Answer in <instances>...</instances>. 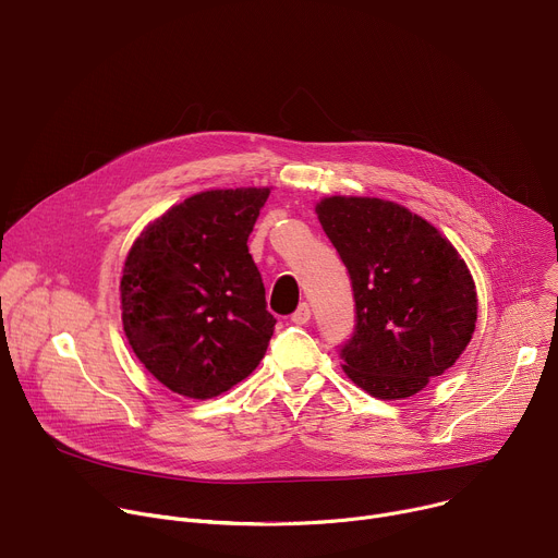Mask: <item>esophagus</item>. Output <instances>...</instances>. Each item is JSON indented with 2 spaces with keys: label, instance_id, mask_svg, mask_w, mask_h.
Wrapping results in <instances>:
<instances>
[{
  "label": "esophagus",
  "instance_id": "obj_1",
  "mask_svg": "<svg viewBox=\"0 0 558 558\" xmlns=\"http://www.w3.org/2000/svg\"><path fill=\"white\" fill-rule=\"evenodd\" d=\"M291 320H293L295 325H307V323L312 320V310H310L307 302H302V305H300V307L293 312Z\"/></svg>",
  "mask_w": 558,
  "mask_h": 558
}]
</instances>
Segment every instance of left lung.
I'll return each instance as SVG.
<instances>
[{"mask_svg": "<svg viewBox=\"0 0 558 558\" xmlns=\"http://www.w3.org/2000/svg\"><path fill=\"white\" fill-rule=\"evenodd\" d=\"M316 214L356 300V331L340 349L344 374L380 400L418 393L472 340L478 300L465 260L436 227L389 199L331 195Z\"/></svg>", "mask_w": 558, "mask_h": 558, "instance_id": "1", "label": "left lung"}]
</instances>
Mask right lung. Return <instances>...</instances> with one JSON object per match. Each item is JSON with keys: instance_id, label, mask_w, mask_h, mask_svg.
I'll return each mask as SVG.
<instances>
[{"instance_id": "add662e5", "label": "right lung", "mask_w": 558, "mask_h": 558, "mask_svg": "<svg viewBox=\"0 0 558 558\" xmlns=\"http://www.w3.org/2000/svg\"><path fill=\"white\" fill-rule=\"evenodd\" d=\"M269 193H195L150 222L129 251L120 280L124 333L140 363L180 396H220L265 359L276 318L246 240Z\"/></svg>"}]
</instances>
